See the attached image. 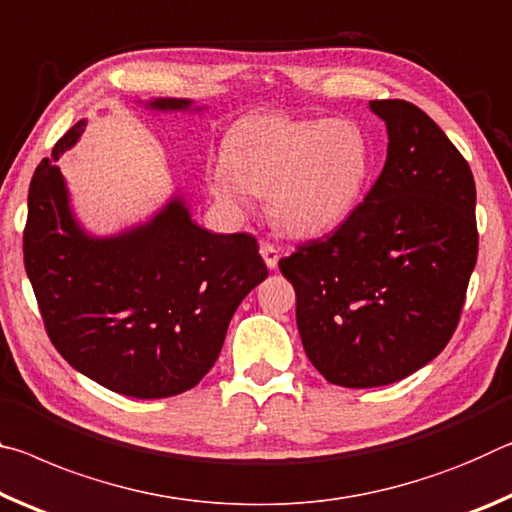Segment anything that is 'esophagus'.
I'll return each mask as SVG.
<instances>
[{"label": "esophagus", "instance_id": "1", "mask_svg": "<svg viewBox=\"0 0 512 512\" xmlns=\"http://www.w3.org/2000/svg\"><path fill=\"white\" fill-rule=\"evenodd\" d=\"M261 256H263V261H265L267 267H270V270H276V265H279V247H274L272 242H263Z\"/></svg>", "mask_w": 512, "mask_h": 512}]
</instances>
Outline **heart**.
I'll list each match as a JSON object with an SVG mask.
<instances>
[{
    "mask_svg": "<svg viewBox=\"0 0 512 512\" xmlns=\"http://www.w3.org/2000/svg\"><path fill=\"white\" fill-rule=\"evenodd\" d=\"M370 172V138L354 120L261 113L229 131L211 188L238 208L249 192L267 195L279 229L313 238L347 220Z\"/></svg>",
    "mask_w": 512,
    "mask_h": 512,
    "instance_id": "obj_1",
    "label": "heart"
}]
</instances>
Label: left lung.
I'll use <instances>...</instances> for the list:
<instances>
[{
	"label": "left lung",
	"instance_id": "1",
	"mask_svg": "<svg viewBox=\"0 0 512 512\" xmlns=\"http://www.w3.org/2000/svg\"><path fill=\"white\" fill-rule=\"evenodd\" d=\"M370 106L388 127L381 177L338 229L279 261L306 356L342 388L388 385L431 363L456 331L479 254L463 154L415 104Z\"/></svg>",
	"mask_w": 512,
	"mask_h": 512
}]
</instances>
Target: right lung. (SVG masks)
Segmentation results:
<instances>
[{"label": "right lung", "mask_w": 512, "mask_h": 512, "mask_svg": "<svg viewBox=\"0 0 512 512\" xmlns=\"http://www.w3.org/2000/svg\"><path fill=\"white\" fill-rule=\"evenodd\" d=\"M149 106L177 111L190 102ZM81 131L83 122L74 124L56 142L29 186L24 267L45 331L74 370L108 390L181 395L215 365L240 301L267 276L258 240L201 229L181 199L122 236L88 238L54 165Z\"/></svg>", "instance_id": "1"}]
</instances>
